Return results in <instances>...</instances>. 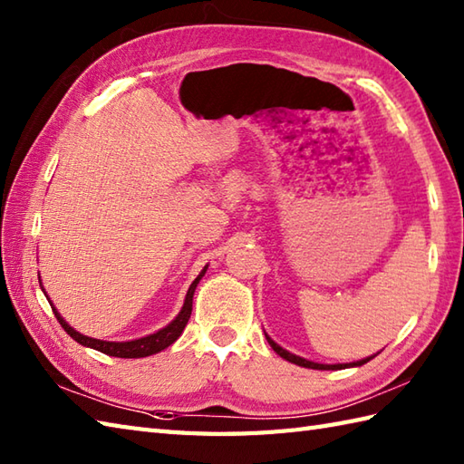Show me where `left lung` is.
I'll use <instances>...</instances> for the list:
<instances>
[{
    "instance_id": "left-lung-1",
    "label": "left lung",
    "mask_w": 464,
    "mask_h": 464,
    "mask_svg": "<svg viewBox=\"0 0 464 464\" xmlns=\"http://www.w3.org/2000/svg\"><path fill=\"white\" fill-rule=\"evenodd\" d=\"M265 337H267V334H265ZM267 341H269V344L273 347V351L279 354V357H283L285 361H289V362H295V364H299V367H307V369H319V371H337V369H344V367H359V364H364V362H369L372 357H369V359H362V361H357V362H349V364H321V362H313V361H307V359H303V357H297V354H293V353H289V351H285V349H281L277 343H275L271 337H267Z\"/></svg>"
}]
</instances>
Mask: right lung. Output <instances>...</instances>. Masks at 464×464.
<instances>
[{
  "mask_svg": "<svg viewBox=\"0 0 464 464\" xmlns=\"http://www.w3.org/2000/svg\"><path fill=\"white\" fill-rule=\"evenodd\" d=\"M207 271V267L201 271L199 277H197L193 283L189 291H187V297H185V303H183V309L181 313L177 314V317L167 324L165 329L157 331L153 334H150V337H141V339H135V341H125V343H111V341H100V339H92V337H85V334L77 333L75 329L69 327V324L62 319V314L57 313V309L52 304V309L55 313V317L59 321V324L65 329V333L69 334V337L75 339L80 344H85V347H92L95 351L100 353H105L110 354V357H120V359H140V357H150V354H155L160 353L163 349L169 347V344H173L177 339H179V334L183 333L187 321H189L191 317V309H193V293H195V287L197 283H199V279L203 277ZM42 285V283H39Z\"/></svg>",
  "mask_w": 464,
  "mask_h": 464,
  "instance_id": "right-lung-1",
  "label": "right lung"
}]
</instances>
